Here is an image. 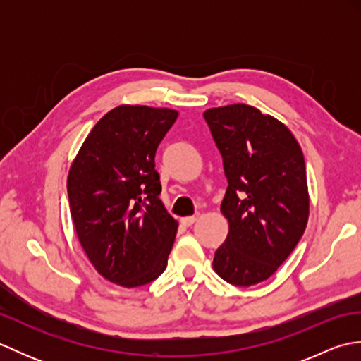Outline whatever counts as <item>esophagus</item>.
<instances>
[{
    "mask_svg": "<svg viewBox=\"0 0 361 361\" xmlns=\"http://www.w3.org/2000/svg\"><path fill=\"white\" fill-rule=\"evenodd\" d=\"M195 221H197V216H192V217H183V219H181V225L189 228V226H192V225L195 224Z\"/></svg>",
    "mask_w": 361,
    "mask_h": 361,
    "instance_id": "esophagus-1",
    "label": "esophagus"
}]
</instances>
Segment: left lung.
I'll use <instances>...</instances> for the list:
<instances>
[{"instance_id": "1", "label": "left lung", "mask_w": 361, "mask_h": 361, "mask_svg": "<svg viewBox=\"0 0 361 361\" xmlns=\"http://www.w3.org/2000/svg\"><path fill=\"white\" fill-rule=\"evenodd\" d=\"M203 116L228 180L220 211L229 233L212 267L233 286H255L278 270L307 226L302 150L282 122L251 105L209 109Z\"/></svg>"}]
</instances>
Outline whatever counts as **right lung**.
Here are the masks:
<instances>
[{"mask_svg": "<svg viewBox=\"0 0 361 361\" xmlns=\"http://www.w3.org/2000/svg\"><path fill=\"white\" fill-rule=\"evenodd\" d=\"M178 111L121 105L87 136L68 173L82 248L105 279L133 288L166 270L178 224L159 200V142Z\"/></svg>", "mask_w": 361, "mask_h": 361, "instance_id": "obj_1", "label": "right lung"}]
</instances>
